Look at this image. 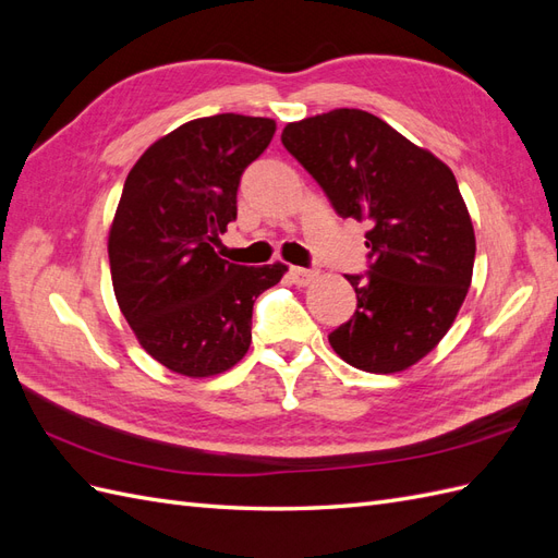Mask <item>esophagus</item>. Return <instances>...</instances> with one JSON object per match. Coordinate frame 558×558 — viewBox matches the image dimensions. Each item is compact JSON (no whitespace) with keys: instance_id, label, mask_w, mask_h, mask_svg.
Returning <instances> with one entry per match:
<instances>
[{"instance_id":"1","label":"esophagus","mask_w":558,"mask_h":558,"mask_svg":"<svg viewBox=\"0 0 558 558\" xmlns=\"http://www.w3.org/2000/svg\"><path fill=\"white\" fill-rule=\"evenodd\" d=\"M318 277L316 269H305V267H291V279L298 286H310Z\"/></svg>"}]
</instances>
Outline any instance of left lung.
Wrapping results in <instances>:
<instances>
[{
    "instance_id": "obj_1",
    "label": "left lung",
    "mask_w": 558,
    "mask_h": 558,
    "mask_svg": "<svg viewBox=\"0 0 558 558\" xmlns=\"http://www.w3.org/2000/svg\"><path fill=\"white\" fill-rule=\"evenodd\" d=\"M281 142L337 214L369 221V272L347 275L359 310L330 347L365 373H402L440 344L472 281L475 228L453 172L361 109L289 123Z\"/></svg>"
}]
</instances>
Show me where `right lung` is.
Masks as SVG:
<instances>
[{"instance_id": "right-lung-1", "label": "right lung", "mask_w": 558, "mask_h": 558, "mask_svg": "<svg viewBox=\"0 0 558 558\" xmlns=\"http://www.w3.org/2000/svg\"><path fill=\"white\" fill-rule=\"evenodd\" d=\"M275 130L260 116L195 118L150 144L125 179L109 230L113 293L142 349L177 375L238 365L253 302L289 269L234 265L214 251L238 218L242 172Z\"/></svg>"}]
</instances>
